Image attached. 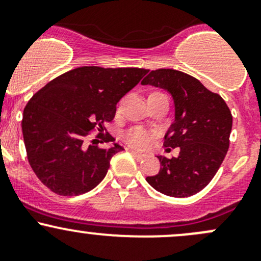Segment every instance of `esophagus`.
I'll list each match as a JSON object with an SVG mask.
<instances>
[{
	"label": "esophagus",
	"mask_w": 261,
	"mask_h": 261,
	"mask_svg": "<svg viewBox=\"0 0 261 261\" xmlns=\"http://www.w3.org/2000/svg\"><path fill=\"white\" fill-rule=\"evenodd\" d=\"M128 151H129V152H130V153H132V154H133V156H134V157H136V159H137V160H142V159H143V157H144V154H143V153H139V152L134 151V149H132V148H129V149H128Z\"/></svg>",
	"instance_id": "esophagus-1"
}]
</instances>
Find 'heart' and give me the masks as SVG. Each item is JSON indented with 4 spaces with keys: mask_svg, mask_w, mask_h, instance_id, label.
<instances>
[{
    "mask_svg": "<svg viewBox=\"0 0 261 261\" xmlns=\"http://www.w3.org/2000/svg\"><path fill=\"white\" fill-rule=\"evenodd\" d=\"M125 143L129 144L133 148L146 149L152 144L154 139V133L151 130H147L142 127L132 128L124 134Z\"/></svg>",
    "mask_w": 261,
    "mask_h": 261,
    "instance_id": "heart-1",
    "label": "heart"
}]
</instances>
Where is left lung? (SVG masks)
<instances>
[{"label": "left lung", "mask_w": 261, "mask_h": 261, "mask_svg": "<svg viewBox=\"0 0 261 261\" xmlns=\"http://www.w3.org/2000/svg\"><path fill=\"white\" fill-rule=\"evenodd\" d=\"M141 84L171 94L175 120L165 134L164 146L180 147L177 157L157 156L161 169L154 176H147V182L169 197L197 194L215 177L228 151L232 129L228 107L199 80L176 69L151 71Z\"/></svg>", "instance_id": "1"}]
</instances>
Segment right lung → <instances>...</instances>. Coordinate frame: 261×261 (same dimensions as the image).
<instances>
[{
    "label": "right lung",
    "mask_w": 261,
    "mask_h": 261,
    "mask_svg": "<svg viewBox=\"0 0 261 261\" xmlns=\"http://www.w3.org/2000/svg\"><path fill=\"white\" fill-rule=\"evenodd\" d=\"M147 73L144 68L79 67L56 77L30 99L22 114L28 160L38 179L58 195L85 194L101 182L110 160L123 147L102 132L114 119L117 104ZM99 143V141H97Z\"/></svg>",
    "instance_id": "right-lung-1"
}]
</instances>
